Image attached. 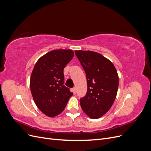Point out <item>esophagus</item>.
<instances>
[{
    "instance_id": "34e87169",
    "label": "esophagus",
    "mask_w": 151,
    "mask_h": 151,
    "mask_svg": "<svg viewBox=\"0 0 151 151\" xmlns=\"http://www.w3.org/2000/svg\"><path fill=\"white\" fill-rule=\"evenodd\" d=\"M72 92H73V93H74V94H76V89L75 88H72Z\"/></svg>"
}]
</instances>
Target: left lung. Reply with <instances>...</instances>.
Listing matches in <instances>:
<instances>
[{"label": "left lung", "instance_id": "1", "mask_svg": "<svg viewBox=\"0 0 151 151\" xmlns=\"http://www.w3.org/2000/svg\"><path fill=\"white\" fill-rule=\"evenodd\" d=\"M86 72L88 91L80 99L81 106L89 118L97 119L111 108L116 98L119 78L113 63L101 54L76 50Z\"/></svg>", "mask_w": 151, "mask_h": 151}]
</instances>
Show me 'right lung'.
Segmentation results:
<instances>
[{"instance_id":"1","label":"right lung","mask_w":151,"mask_h":151,"mask_svg":"<svg viewBox=\"0 0 151 151\" xmlns=\"http://www.w3.org/2000/svg\"><path fill=\"white\" fill-rule=\"evenodd\" d=\"M74 55L72 50H54L41 57L30 78V89L40 110L49 117L61 113L73 95L63 86V69Z\"/></svg>"}]
</instances>
